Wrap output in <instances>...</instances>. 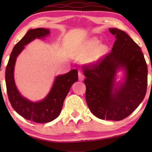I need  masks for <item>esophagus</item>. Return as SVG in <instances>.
I'll return each mask as SVG.
<instances>
[{
    "label": "esophagus",
    "instance_id": "esophagus-1",
    "mask_svg": "<svg viewBox=\"0 0 152 152\" xmlns=\"http://www.w3.org/2000/svg\"><path fill=\"white\" fill-rule=\"evenodd\" d=\"M78 78L80 81H82L84 80V75H83V74L81 72H78Z\"/></svg>",
    "mask_w": 152,
    "mask_h": 152
}]
</instances>
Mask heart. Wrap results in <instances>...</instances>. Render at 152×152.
<instances>
[{
    "label": "heart",
    "mask_w": 152,
    "mask_h": 152,
    "mask_svg": "<svg viewBox=\"0 0 152 152\" xmlns=\"http://www.w3.org/2000/svg\"><path fill=\"white\" fill-rule=\"evenodd\" d=\"M99 45V41L98 39L93 38L84 43L82 46L79 48L75 53V57L88 58L86 61L89 63H95L98 61L104 55L107 50V47L104 45Z\"/></svg>",
    "instance_id": "obj_1"
}]
</instances>
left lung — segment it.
Returning <instances> with one entry per match:
<instances>
[{"label": "left lung", "mask_w": 152, "mask_h": 152, "mask_svg": "<svg viewBox=\"0 0 152 152\" xmlns=\"http://www.w3.org/2000/svg\"><path fill=\"white\" fill-rule=\"evenodd\" d=\"M115 36L111 52L92 64L82 66L86 77V100L93 115L102 120L127 117L145 98L147 66L139 45L124 31L110 28ZM120 68L126 71L125 82L115 83Z\"/></svg>", "instance_id": "obj_1"}]
</instances>
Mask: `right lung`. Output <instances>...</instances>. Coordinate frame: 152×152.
I'll return each mask as SVG.
<instances>
[{"mask_svg":"<svg viewBox=\"0 0 152 152\" xmlns=\"http://www.w3.org/2000/svg\"><path fill=\"white\" fill-rule=\"evenodd\" d=\"M49 34L48 29L36 28L28 30L14 45L5 70L7 93L12 107L22 117L37 123L51 122L59 115L70 87L78 80V72L76 69L57 76L47 96L43 100L37 102L28 100L18 92L14 78V66L17 56L24 49V45L35 39L43 38Z\"/></svg>","mask_w":152,"mask_h":152,"instance_id":"obj_1","label":"right lung"}]
</instances>
